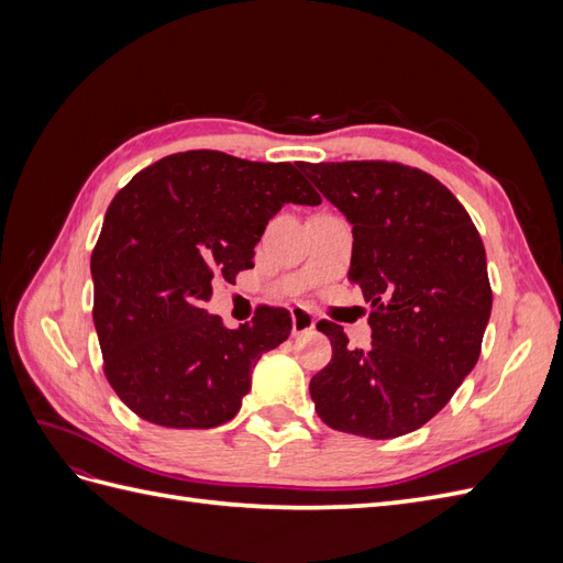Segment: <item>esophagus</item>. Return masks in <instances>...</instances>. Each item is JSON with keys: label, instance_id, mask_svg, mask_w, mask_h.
I'll use <instances>...</instances> for the list:
<instances>
[{"label": "esophagus", "instance_id": "esophagus-1", "mask_svg": "<svg viewBox=\"0 0 563 563\" xmlns=\"http://www.w3.org/2000/svg\"><path fill=\"white\" fill-rule=\"evenodd\" d=\"M314 323H317V321H314V317H312L308 310L296 308V310L291 312V331H294V335H302V333L312 331Z\"/></svg>", "mask_w": 563, "mask_h": 563}]
</instances>
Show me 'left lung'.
Wrapping results in <instances>:
<instances>
[{"label": "left lung", "instance_id": "obj_1", "mask_svg": "<svg viewBox=\"0 0 563 563\" xmlns=\"http://www.w3.org/2000/svg\"><path fill=\"white\" fill-rule=\"evenodd\" d=\"M352 225L350 277L371 302V345L319 321L333 360L310 383L338 432L391 439L449 404L482 352L493 294L472 218L430 174L389 162L300 164Z\"/></svg>", "mask_w": 563, "mask_h": 563}]
</instances>
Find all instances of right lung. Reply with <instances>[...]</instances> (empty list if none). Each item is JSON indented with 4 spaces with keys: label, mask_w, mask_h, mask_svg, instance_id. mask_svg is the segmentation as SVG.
<instances>
[{
    "label": "right lung",
    "mask_w": 563,
    "mask_h": 563,
    "mask_svg": "<svg viewBox=\"0 0 563 563\" xmlns=\"http://www.w3.org/2000/svg\"><path fill=\"white\" fill-rule=\"evenodd\" d=\"M284 203L321 197L288 162L192 150L133 176L91 255L93 323L106 376L135 416L176 430L232 420L261 356L291 333L284 308L225 329L201 308L213 282L253 267L255 244Z\"/></svg>",
    "instance_id": "add662e5"
}]
</instances>
